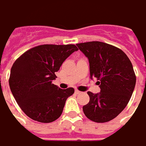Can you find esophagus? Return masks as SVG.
Returning <instances> with one entry per match:
<instances>
[{
  "instance_id": "esophagus-1",
  "label": "esophagus",
  "mask_w": 146,
  "mask_h": 146,
  "mask_svg": "<svg viewBox=\"0 0 146 146\" xmlns=\"http://www.w3.org/2000/svg\"><path fill=\"white\" fill-rule=\"evenodd\" d=\"M81 93H82V92L79 91V90H75V94H80Z\"/></svg>"
}]
</instances>
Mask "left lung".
<instances>
[{"mask_svg":"<svg viewBox=\"0 0 146 146\" xmlns=\"http://www.w3.org/2000/svg\"><path fill=\"white\" fill-rule=\"evenodd\" d=\"M88 58L90 78H97L100 93L88 91L90 102L83 106L85 115L97 123L115 118L129 102L136 85V75L127 55L108 43L92 41L78 43Z\"/></svg>","mask_w":146,"mask_h":146,"instance_id":"left-lung-1","label":"left lung"}]
</instances>
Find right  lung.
I'll use <instances>...</instances> for the list:
<instances>
[{
	"label": "right lung",
	"mask_w": 146,
	"mask_h": 146,
	"mask_svg": "<svg viewBox=\"0 0 146 146\" xmlns=\"http://www.w3.org/2000/svg\"><path fill=\"white\" fill-rule=\"evenodd\" d=\"M78 50L74 44H43L29 49L15 60L9 84L18 106L28 117L51 123L61 115L74 89L62 90L52 81L64 61Z\"/></svg>",
	"instance_id": "obj_1"
}]
</instances>
